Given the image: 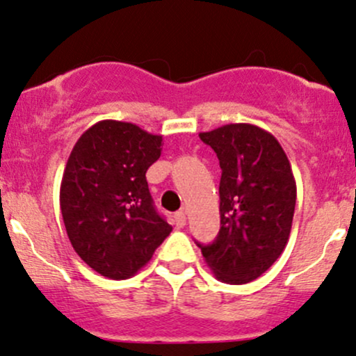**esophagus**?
Returning a JSON list of instances; mask_svg holds the SVG:
<instances>
[{
    "instance_id": "obj_1",
    "label": "esophagus",
    "mask_w": 356,
    "mask_h": 356,
    "mask_svg": "<svg viewBox=\"0 0 356 356\" xmlns=\"http://www.w3.org/2000/svg\"><path fill=\"white\" fill-rule=\"evenodd\" d=\"M174 222H175V226H177V228H184L186 222H187L184 211H179V213L174 214Z\"/></svg>"
}]
</instances>
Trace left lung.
Masks as SVG:
<instances>
[{
  "label": "left lung",
  "instance_id": "obj_1",
  "mask_svg": "<svg viewBox=\"0 0 356 356\" xmlns=\"http://www.w3.org/2000/svg\"><path fill=\"white\" fill-rule=\"evenodd\" d=\"M199 136L220 160L221 228L213 243L197 247L218 280L252 282L279 259L291 235V163L275 136L255 124L229 123Z\"/></svg>",
  "mask_w": 356,
  "mask_h": 356
}]
</instances>
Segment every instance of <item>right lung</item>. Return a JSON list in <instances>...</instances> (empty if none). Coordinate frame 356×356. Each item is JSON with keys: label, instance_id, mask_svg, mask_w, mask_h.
<instances>
[{"label": "right lung", "instance_id": "add662e5", "mask_svg": "<svg viewBox=\"0 0 356 356\" xmlns=\"http://www.w3.org/2000/svg\"><path fill=\"white\" fill-rule=\"evenodd\" d=\"M160 147V135L103 120L81 135L69 155L60 184L65 232L77 255L108 279L135 275L172 232L145 177Z\"/></svg>", "mask_w": 356, "mask_h": 356}]
</instances>
